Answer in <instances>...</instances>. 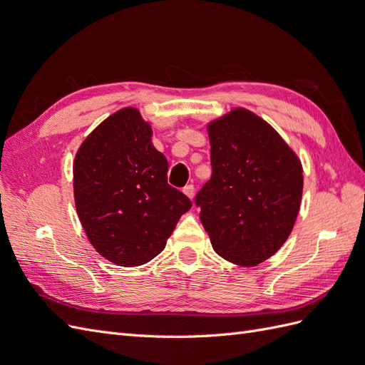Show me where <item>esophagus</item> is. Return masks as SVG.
I'll list each match as a JSON object with an SVG mask.
<instances>
[{
    "label": "esophagus",
    "mask_w": 365,
    "mask_h": 365,
    "mask_svg": "<svg viewBox=\"0 0 365 365\" xmlns=\"http://www.w3.org/2000/svg\"><path fill=\"white\" fill-rule=\"evenodd\" d=\"M182 192H184V195H185L187 197H190V200L193 201V197H195V187H193V184L185 185L184 189H182Z\"/></svg>",
    "instance_id": "34e87169"
}]
</instances>
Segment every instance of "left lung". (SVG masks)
I'll return each instance as SVG.
<instances>
[{
	"mask_svg": "<svg viewBox=\"0 0 365 365\" xmlns=\"http://www.w3.org/2000/svg\"><path fill=\"white\" fill-rule=\"evenodd\" d=\"M212 178L196 195L213 250L256 267L289 237L303 195V165L268 121L245 108L210 121Z\"/></svg>",
	"mask_w": 365,
	"mask_h": 365,
	"instance_id": "obj_1",
	"label": "left lung"
}]
</instances>
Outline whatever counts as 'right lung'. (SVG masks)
<instances>
[{"mask_svg": "<svg viewBox=\"0 0 365 365\" xmlns=\"http://www.w3.org/2000/svg\"><path fill=\"white\" fill-rule=\"evenodd\" d=\"M169 163L152 126L123 108L88 135L73 163L77 216L88 240L118 267H140L164 250L192 202L168 184Z\"/></svg>", "mask_w": 365, "mask_h": 365, "instance_id": "obj_1", "label": "right lung"}]
</instances>
